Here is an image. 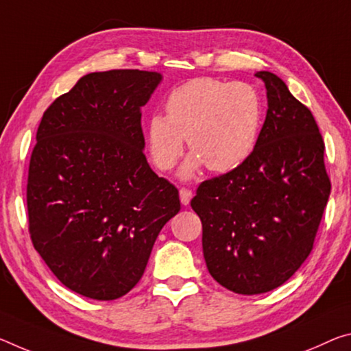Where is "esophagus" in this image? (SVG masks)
Here are the masks:
<instances>
[{
  "mask_svg": "<svg viewBox=\"0 0 351 351\" xmlns=\"http://www.w3.org/2000/svg\"><path fill=\"white\" fill-rule=\"evenodd\" d=\"M192 197H193V193H192L191 189H186V187H181L180 189V199H181L182 204L187 206L189 203H191Z\"/></svg>",
  "mask_w": 351,
  "mask_h": 351,
  "instance_id": "1",
  "label": "esophagus"
}]
</instances>
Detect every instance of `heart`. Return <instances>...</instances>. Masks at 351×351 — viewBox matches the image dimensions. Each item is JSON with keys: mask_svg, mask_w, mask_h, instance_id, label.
Here are the masks:
<instances>
[{"mask_svg": "<svg viewBox=\"0 0 351 351\" xmlns=\"http://www.w3.org/2000/svg\"><path fill=\"white\" fill-rule=\"evenodd\" d=\"M165 115L147 123V145L154 165L169 171L187 145L193 152L182 167L192 176L202 165L215 173L234 170L253 153L263 126L264 103L253 86L197 77L175 87Z\"/></svg>", "mask_w": 351, "mask_h": 351, "instance_id": "1", "label": "heart"}]
</instances>
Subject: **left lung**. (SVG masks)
Returning a JSON list of instances; mask_svg holds the SVG:
<instances>
[{
	"label": "left lung",
	"instance_id": "left-lung-1",
	"mask_svg": "<svg viewBox=\"0 0 351 351\" xmlns=\"http://www.w3.org/2000/svg\"><path fill=\"white\" fill-rule=\"evenodd\" d=\"M256 76L269 109L253 153L237 169L203 181L191 202L210 276L242 295L274 291L295 274L313 252L331 192L311 110L276 75Z\"/></svg>",
	"mask_w": 351,
	"mask_h": 351
}]
</instances>
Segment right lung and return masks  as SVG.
<instances>
[{
  "instance_id": "right-lung-1",
  "label": "right lung",
  "mask_w": 351,
  "mask_h": 351,
  "mask_svg": "<svg viewBox=\"0 0 351 351\" xmlns=\"http://www.w3.org/2000/svg\"><path fill=\"white\" fill-rule=\"evenodd\" d=\"M162 76H82L43 112L27 173L32 245L65 287L115 300L145 271L156 237L181 209L178 189L148 165L141 108Z\"/></svg>"
}]
</instances>
